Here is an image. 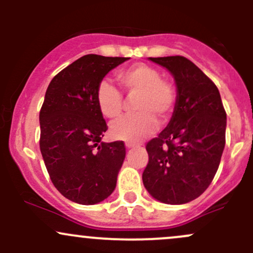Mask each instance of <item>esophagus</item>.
Masks as SVG:
<instances>
[{
    "instance_id": "34e87169",
    "label": "esophagus",
    "mask_w": 253,
    "mask_h": 253,
    "mask_svg": "<svg viewBox=\"0 0 253 253\" xmlns=\"http://www.w3.org/2000/svg\"><path fill=\"white\" fill-rule=\"evenodd\" d=\"M134 147H136V144H134V143L126 142V148H128V149H131V148H134Z\"/></svg>"
}]
</instances>
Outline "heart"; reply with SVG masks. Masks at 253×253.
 Returning <instances> with one entry per match:
<instances>
[{"label":"heart","mask_w":253,"mask_h":253,"mask_svg":"<svg viewBox=\"0 0 253 253\" xmlns=\"http://www.w3.org/2000/svg\"><path fill=\"white\" fill-rule=\"evenodd\" d=\"M129 96H136L134 110L137 114L125 116L112 122V138L126 142H138L158 128V120L169 121L174 112L177 94L169 82L163 79L157 68L148 65H136L117 75ZM96 104L101 115L108 119L120 116L124 109V98L110 82L103 81L96 89Z\"/></svg>","instance_id":"heart-1"}]
</instances>
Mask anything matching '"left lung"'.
Masks as SVG:
<instances>
[{
	"instance_id": "8db88e82",
	"label": "left lung",
	"mask_w": 253,
	"mask_h": 253,
	"mask_svg": "<svg viewBox=\"0 0 253 253\" xmlns=\"http://www.w3.org/2000/svg\"><path fill=\"white\" fill-rule=\"evenodd\" d=\"M148 60L171 73L177 99L168 126L145 147L149 162L143 185L159 202L183 205L200 197L216 174L225 147L226 114L215 84L190 60Z\"/></svg>"
}]
</instances>
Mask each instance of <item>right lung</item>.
<instances>
[{
  "mask_svg": "<svg viewBox=\"0 0 253 253\" xmlns=\"http://www.w3.org/2000/svg\"><path fill=\"white\" fill-rule=\"evenodd\" d=\"M127 60L83 56L57 73L45 93L39 115L42 159L58 192L78 205L103 202L116 187L126 148L122 141L101 142L108 126L96 89Z\"/></svg>",
  "mask_w": 253,
  "mask_h": 253,
  "instance_id": "add662e5",
  "label": "right lung"
}]
</instances>
